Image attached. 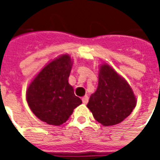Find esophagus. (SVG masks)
I'll use <instances>...</instances> for the list:
<instances>
[{"label": "esophagus", "mask_w": 160, "mask_h": 160, "mask_svg": "<svg viewBox=\"0 0 160 160\" xmlns=\"http://www.w3.org/2000/svg\"><path fill=\"white\" fill-rule=\"evenodd\" d=\"M88 99H89V98H88V96H87V95L84 96V97L82 98V102H83V104H87V103H88Z\"/></svg>", "instance_id": "1"}]
</instances>
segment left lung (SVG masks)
<instances>
[{
	"instance_id": "1",
	"label": "left lung",
	"mask_w": 160,
	"mask_h": 160,
	"mask_svg": "<svg viewBox=\"0 0 160 160\" xmlns=\"http://www.w3.org/2000/svg\"><path fill=\"white\" fill-rule=\"evenodd\" d=\"M136 104L133 90L123 78L107 64L100 67L97 91L91 95L87 107L104 126L120 123Z\"/></svg>"
}]
</instances>
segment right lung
<instances>
[{"label": "right lung", "mask_w": 160, "mask_h": 160, "mask_svg": "<svg viewBox=\"0 0 160 160\" xmlns=\"http://www.w3.org/2000/svg\"><path fill=\"white\" fill-rule=\"evenodd\" d=\"M72 61L62 55L45 66L32 81L26 99L37 118L50 125H61L82 101L68 84Z\"/></svg>", "instance_id": "1"}]
</instances>
